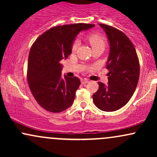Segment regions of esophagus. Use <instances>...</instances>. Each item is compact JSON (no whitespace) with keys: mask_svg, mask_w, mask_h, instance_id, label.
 I'll list each match as a JSON object with an SVG mask.
<instances>
[{"mask_svg":"<svg viewBox=\"0 0 157 157\" xmlns=\"http://www.w3.org/2000/svg\"><path fill=\"white\" fill-rule=\"evenodd\" d=\"M88 82H89V80H86V79H84V80H81V83H82V84L85 85V84L88 83Z\"/></svg>","mask_w":157,"mask_h":157,"instance_id":"obj_1","label":"esophagus"}]
</instances>
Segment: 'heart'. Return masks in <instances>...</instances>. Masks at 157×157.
<instances>
[{"label": "heart", "instance_id": "b5f03b06", "mask_svg": "<svg viewBox=\"0 0 157 157\" xmlns=\"http://www.w3.org/2000/svg\"><path fill=\"white\" fill-rule=\"evenodd\" d=\"M87 40L89 42V44H91L93 50L98 48H105V39H104V37H102L101 35H100V34L95 33V32L89 34V35L87 36ZM78 45L79 43L77 42V41H75L74 44H72V46H71V51L73 52H76L77 47H78Z\"/></svg>", "mask_w": 157, "mask_h": 157}]
</instances>
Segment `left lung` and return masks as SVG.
<instances>
[{
	"label": "left lung",
	"instance_id": "1",
	"mask_svg": "<svg viewBox=\"0 0 157 157\" xmlns=\"http://www.w3.org/2000/svg\"><path fill=\"white\" fill-rule=\"evenodd\" d=\"M100 26L110 44L106 65L109 85L98 82L99 89L92 97L99 109L109 112L125 105L134 94L140 77V61L134 45L125 33L109 25Z\"/></svg>",
	"mask_w": 157,
	"mask_h": 157
}]
</instances>
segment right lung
<instances>
[{"mask_svg":"<svg viewBox=\"0 0 157 157\" xmlns=\"http://www.w3.org/2000/svg\"><path fill=\"white\" fill-rule=\"evenodd\" d=\"M94 24L75 23L54 26L39 36L29 55L27 81L34 98L43 109L53 113L67 109L73 103L80 85L77 77H61L63 59L71 53L76 35Z\"/></svg>","mask_w":157,"mask_h":157,"instance_id":"add662e5","label":"right lung"}]
</instances>
